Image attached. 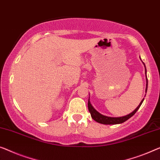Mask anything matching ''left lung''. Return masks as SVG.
Segmentation results:
<instances>
[{
    "label": "left lung",
    "mask_w": 160,
    "mask_h": 160,
    "mask_svg": "<svg viewBox=\"0 0 160 160\" xmlns=\"http://www.w3.org/2000/svg\"><path fill=\"white\" fill-rule=\"evenodd\" d=\"M141 59V58H140ZM142 60V59H141ZM144 65V68H145V74H146V82H147V84H146V90H145V91H147V87H148V80H147V69H146V66H145L144 63L143 62ZM145 97V96H144ZM144 98L142 100V101L140 102V103L139 106H137V108L135 109L134 111H132V113L128 114V115L124 116H121V117H110V116H104L103 114L100 113L99 112H98L95 109L93 108V106H92L91 103H90V98L89 99H88V110H89V112L90 113V115H91V117L92 118L93 120H95L96 122L98 123H102V124H119V123H122L123 122H125L126 121H127L128 119H129L132 116H133L134 114L136 113V112H137L138 110H139V108H140V106H141V105L142 104L143 101H144Z\"/></svg>",
    "instance_id": "8db88e82"
}]
</instances>
